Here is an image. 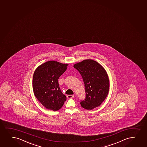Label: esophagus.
Segmentation results:
<instances>
[{"label": "esophagus", "instance_id": "esophagus-1", "mask_svg": "<svg viewBox=\"0 0 147 147\" xmlns=\"http://www.w3.org/2000/svg\"><path fill=\"white\" fill-rule=\"evenodd\" d=\"M74 96V95H68L67 97V98H73Z\"/></svg>", "mask_w": 147, "mask_h": 147}]
</instances>
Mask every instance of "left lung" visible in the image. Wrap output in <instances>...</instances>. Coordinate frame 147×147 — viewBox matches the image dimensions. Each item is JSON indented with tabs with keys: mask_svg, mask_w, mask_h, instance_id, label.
<instances>
[{
	"mask_svg": "<svg viewBox=\"0 0 147 147\" xmlns=\"http://www.w3.org/2000/svg\"><path fill=\"white\" fill-rule=\"evenodd\" d=\"M74 67L82 76L85 87V100L80 102L84 109L92 110L99 107L109 94V81L105 69L98 62L86 59L75 64Z\"/></svg>",
	"mask_w": 147,
	"mask_h": 147,
	"instance_id": "8db88e82",
	"label": "left lung"
}]
</instances>
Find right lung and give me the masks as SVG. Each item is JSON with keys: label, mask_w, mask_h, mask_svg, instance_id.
<instances>
[{"label": "right lung", "mask_w": 147, "mask_h": 147, "mask_svg": "<svg viewBox=\"0 0 147 147\" xmlns=\"http://www.w3.org/2000/svg\"><path fill=\"white\" fill-rule=\"evenodd\" d=\"M68 64L50 60L38 66L33 75V89L37 100L46 109H60L66 100L58 84V79Z\"/></svg>", "instance_id": "obj_1"}]
</instances>
